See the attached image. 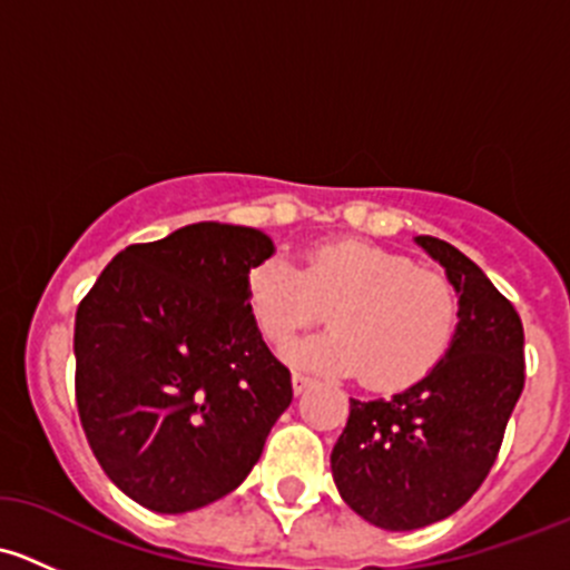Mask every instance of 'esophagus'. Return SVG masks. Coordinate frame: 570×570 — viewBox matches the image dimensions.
I'll return each mask as SVG.
<instances>
[{"instance_id": "obj_1", "label": "esophagus", "mask_w": 570, "mask_h": 570, "mask_svg": "<svg viewBox=\"0 0 570 570\" xmlns=\"http://www.w3.org/2000/svg\"><path fill=\"white\" fill-rule=\"evenodd\" d=\"M312 383H314L312 377L303 375V372H292V389H295V394H303Z\"/></svg>"}]
</instances>
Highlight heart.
Returning a JSON list of instances; mask_svg holds the SVG:
<instances>
[{"label":"heart","mask_w":570,"mask_h":570,"mask_svg":"<svg viewBox=\"0 0 570 570\" xmlns=\"http://www.w3.org/2000/svg\"><path fill=\"white\" fill-rule=\"evenodd\" d=\"M245 295L273 344H286L333 306V331L289 347V358L336 375L358 372L381 392L422 381L458 331V295L444 273L361 239L317 245L303 269L284 256L264 258L245 278Z\"/></svg>","instance_id":"heart-1"}]
</instances>
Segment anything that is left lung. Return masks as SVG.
<instances>
[{
  "mask_svg": "<svg viewBox=\"0 0 570 570\" xmlns=\"http://www.w3.org/2000/svg\"><path fill=\"white\" fill-rule=\"evenodd\" d=\"M416 245L455 286V338L435 370L392 400H350L331 452L344 502L392 532L435 524L474 497L524 389V327L513 303L444 239Z\"/></svg>",
  "mask_w": 570,
  "mask_h": 570,
  "instance_id": "8db88e82",
  "label": "left lung"
}]
</instances>
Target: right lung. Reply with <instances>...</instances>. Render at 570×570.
<instances>
[{"label":"right lung","mask_w":570,"mask_h":570,"mask_svg":"<svg viewBox=\"0 0 570 570\" xmlns=\"http://www.w3.org/2000/svg\"><path fill=\"white\" fill-rule=\"evenodd\" d=\"M273 250L256 228L193 223L120 250L79 303V422L109 480L154 513L232 493L289 407L292 375L245 295Z\"/></svg>","instance_id":"1"}]
</instances>
